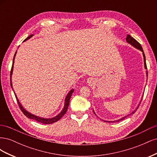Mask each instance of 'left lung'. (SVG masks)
<instances>
[{"label":"left lung","instance_id":"1","mask_svg":"<svg viewBox=\"0 0 157 157\" xmlns=\"http://www.w3.org/2000/svg\"><path fill=\"white\" fill-rule=\"evenodd\" d=\"M126 41L128 42V43H130V44H132V46H134V47H136V48H137V49H139V50H140L142 52H143V55H144V65H145V68L146 69H147V65H146V60H145V54H144V50H143V48H142V46H141V45L138 42H137L136 39H134V38H133L132 36H131L130 35H128V36H127V37H126ZM148 75V72H147V76H148L147 75ZM141 101H142V99H141ZM140 103H141V102H140ZM140 103L138 105V106H137V107L136 108V110H134V111H133L132 113H130V114H129V115H127V116H125V117H122V118H121V119H119V120H118V121H117V122H119V121H122V120H123V119H124L125 118H126L127 117H129L130 115H132V114H134L135 113V112L137 111V109H138V107H139V106H140ZM95 115H96V114H95ZM105 122H111L110 121H105ZM114 122H115V121H113Z\"/></svg>","mask_w":157,"mask_h":157}]
</instances>
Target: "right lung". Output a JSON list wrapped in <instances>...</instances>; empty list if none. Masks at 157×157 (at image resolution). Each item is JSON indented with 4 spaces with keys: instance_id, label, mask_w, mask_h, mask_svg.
Segmentation results:
<instances>
[{
    "instance_id": "right-lung-1",
    "label": "right lung",
    "mask_w": 157,
    "mask_h": 157,
    "mask_svg": "<svg viewBox=\"0 0 157 157\" xmlns=\"http://www.w3.org/2000/svg\"><path fill=\"white\" fill-rule=\"evenodd\" d=\"M33 36V35H30L28 36L27 39H25V40H27V39H30V38ZM24 40V41H25ZM16 54L15 55H14V57H15L16 56ZM14 57H13V63H12V69H11V71H10V78H11V76H12V71H13V63H14ZM10 84H11V86H12V82H11V79H10ZM73 91L74 90H71V91L69 92V94H67V97H66L65 98V105H64V107L62 111H61L58 115H57L56 117H54V118H41V117H39L37 116H35V115H32V114H31L30 113L27 112L25 109H23V107L21 106V105L20 104V103L19 102V100L17 99V97H16V95L15 94V92H14V94H15V96H16V98L17 99V103H18V105L19 107H20L21 111H22V113L24 114V115L29 118H31V119H33L35 120L37 122H40V123H42V124H52V123L54 122H56L57 121H58L60 118L63 117V115H65V114L66 113V112H67V109H68V107H69V101H70V99H71V96H72V94L73 93Z\"/></svg>"
}]
</instances>
